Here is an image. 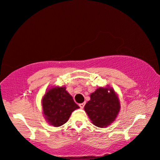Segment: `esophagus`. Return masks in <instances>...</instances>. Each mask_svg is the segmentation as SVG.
Listing matches in <instances>:
<instances>
[{"instance_id": "1", "label": "esophagus", "mask_w": 160, "mask_h": 160, "mask_svg": "<svg viewBox=\"0 0 160 160\" xmlns=\"http://www.w3.org/2000/svg\"><path fill=\"white\" fill-rule=\"evenodd\" d=\"M79 106H80V107L81 108H83L84 106H85V103H80V104H79Z\"/></svg>"}]
</instances>
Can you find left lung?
<instances>
[{"label": "left lung", "mask_w": 160, "mask_h": 160, "mask_svg": "<svg viewBox=\"0 0 160 160\" xmlns=\"http://www.w3.org/2000/svg\"><path fill=\"white\" fill-rule=\"evenodd\" d=\"M90 97L84 109L92 123L99 127L110 124L120 110V103L115 91L110 88H99Z\"/></svg>", "instance_id": "1"}]
</instances>
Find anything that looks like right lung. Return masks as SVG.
Returning a JSON list of instances; mask_svg holds the SVG:
<instances>
[{
	"mask_svg": "<svg viewBox=\"0 0 160 160\" xmlns=\"http://www.w3.org/2000/svg\"><path fill=\"white\" fill-rule=\"evenodd\" d=\"M42 107L46 119L54 127L67 123L72 112L79 108L65 87L49 90L42 99Z\"/></svg>",
	"mask_w": 160,
	"mask_h": 160,
	"instance_id": "right-lung-1",
	"label": "right lung"
}]
</instances>
